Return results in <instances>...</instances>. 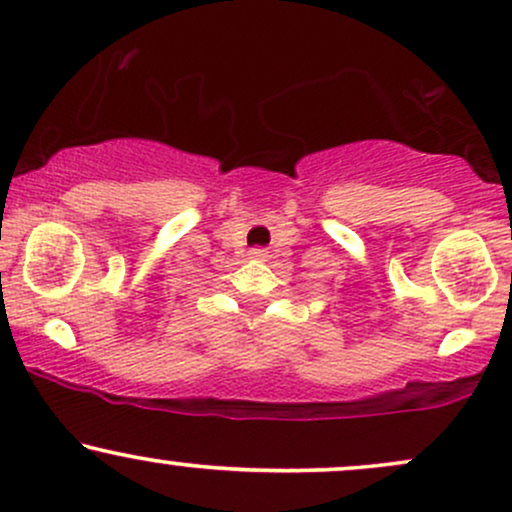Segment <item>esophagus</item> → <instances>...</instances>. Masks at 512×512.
<instances>
[{"instance_id": "obj_1", "label": "esophagus", "mask_w": 512, "mask_h": 512, "mask_svg": "<svg viewBox=\"0 0 512 512\" xmlns=\"http://www.w3.org/2000/svg\"><path fill=\"white\" fill-rule=\"evenodd\" d=\"M249 256L251 258H261V261H263V258H266V251H263V249H251Z\"/></svg>"}]
</instances>
